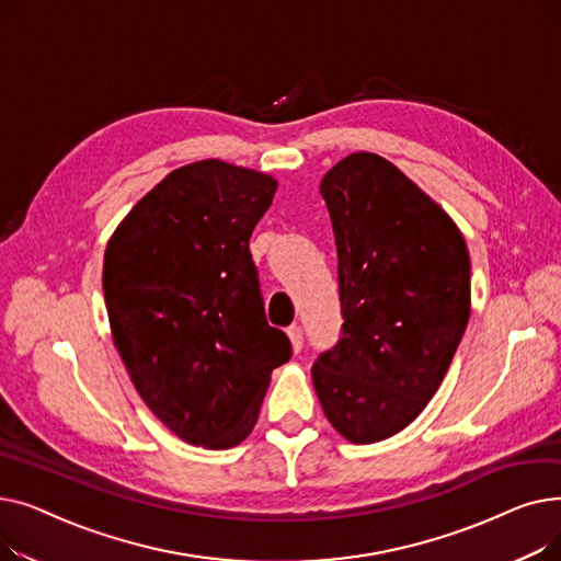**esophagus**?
<instances>
[{
	"label": "esophagus",
	"mask_w": 561,
	"mask_h": 561,
	"mask_svg": "<svg viewBox=\"0 0 561 561\" xmlns=\"http://www.w3.org/2000/svg\"><path fill=\"white\" fill-rule=\"evenodd\" d=\"M288 339H290V345H293V350L296 352H300L302 350V345H305V334H302V328L300 325H293V328H288Z\"/></svg>",
	"instance_id": "obj_1"
}]
</instances>
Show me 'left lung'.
I'll list each match as a JSON object with an SVG mask.
<instances>
[{"mask_svg": "<svg viewBox=\"0 0 561 561\" xmlns=\"http://www.w3.org/2000/svg\"><path fill=\"white\" fill-rule=\"evenodd\" d=\"M343 325L311 375L328 421L375 444L444 381L470 316V259L450 216L391 161L350 154L322 176Z\"/></svg>", "mask_w": 561, "mask_h": 561, "instance_id": "left-lung-1", "label": "left lung"}]
</instances>
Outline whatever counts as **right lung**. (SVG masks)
Wrapping results in <instances>:
<instances>
[{"label":"right lung","instance_id":"add662e5","mask_svg":"<svg viewBox=\"0 0 561 561\" xmlns=\"http://www.w3.org/2000/svg\"><path fill=\"white\" fill-rule=\"evenodd\" d=\"M275 191L263 172L197 161L147 193L106 245L113 343L145 404L186 444H241L293 355L265 320L250 254Z\"/></svg>","mask_w":561,"mask_h":561}]
</instances>
